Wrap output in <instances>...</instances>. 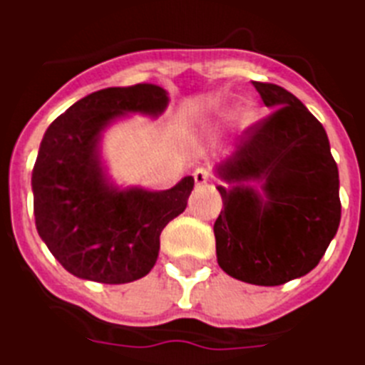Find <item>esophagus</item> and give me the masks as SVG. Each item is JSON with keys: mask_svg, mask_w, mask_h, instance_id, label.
Wrapping results in <instances>:
<instances>
[{"mask_svg": "<svg viewBox=\"0 0 365 365\" xmlns=\"http://www.w3.org/2000/svg\"><path fill=\"white\" fill-rule=\"evenodd\" d=\"M209 180H211V169L209 168H197L194 171V182H196V186L207 185Z\"/></svg>", "mask_w": 365, "mask_h": 365, "instance_id": "obj_1", "label": "esophagus"}]
</instances>
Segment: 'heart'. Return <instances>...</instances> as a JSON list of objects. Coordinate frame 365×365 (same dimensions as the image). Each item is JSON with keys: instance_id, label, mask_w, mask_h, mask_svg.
I'll use <instances>...</instances> for the list:
<instances>
[{"instance_id": "1", "label": "heart", "mask_w": 365, "mask_h": 365, "mask_svg": "<svg viewBox=\"0 0 365 365\" xmlns=\"http://www.w3.org/2000/svg\"><path fill=\"white\" fill-rule=\"evenodd\" d=\"M230 120H234V112H225V114L221 115L222 123H227V121H230ZM251 120H253V114L245 115V121H247V123H250Z\"/></svg>"}]
</instances>
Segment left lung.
<instances>
[{"mask_svg": "<svg viewBox=\"0 0 365 365\" xmlns=\"http://www.w3.org/2000/svg\"><path fill=\"white\" fill-rule=\"evenodd\" d=\"M253 86L274 112L247 127L217 165L228 182L217 186V262L247 284L282 285L309 274L337 234L339 169L326 129L295 95L274 83Z\"/></svg>", "mask_w": 365, "mask_h": 365, "instance_id": "8db88e82", "label": "left lung"}]
</instances>
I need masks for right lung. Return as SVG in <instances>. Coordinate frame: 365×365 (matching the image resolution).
Returning a JSON list of instances; mask_svg holds the SVG:
<instances>
[{
	"label": "right lung",
	"instance_id": "right-lung-1",
	"mask_svg": "<svg viewBox=\"0 0 365 365\" xmlns=\"http://www.w3.org/2000/svg\"><path fill=\"white\" fill-rule=\"evenodd\" d=\"M168 91L152 83L108 87L87 95L56 118L39 144L32 171L39 238L81 279L127 284L156 264L160 234L186 209L194 179L169 190L120 188L101 160L103 131L125 114L156 118Z\"/></svg>",
	"mask_w": 365,
	"mask_h": 365
}]
</instances>
